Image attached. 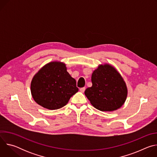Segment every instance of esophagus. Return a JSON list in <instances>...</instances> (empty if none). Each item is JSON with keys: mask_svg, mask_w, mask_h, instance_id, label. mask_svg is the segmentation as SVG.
<instances>
[{"mask_svg": "<svg viewBox=\"0 0 157 157\" xmlns=\"http://www.w3.org/2000/svg\"><path fill=\"white\" fill-rule=\"evenodd\" d=\"M85 89H86V88H85V87H81V88H80V91L81 92V93H84V91H85Z\"/></svg>", "mask_w": 157, "mask_h": 157, "instance_id": "34e87169", "label": "esophagus"}]
</instances>
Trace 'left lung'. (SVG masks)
Instances as JSON below:
<instances>
[{"mask_svg":"<svg viewBox=\"0 0 157 157\" xmlns=\"http://www.w3.org/2000/svg\"><path fill=\"white\" fill-rule=\"evenodd\" d=\"M93 86L84 91L91 104L101 111H113L125 102L127 89L119 72L110 64H100L91 76Z\"/></svg>","mask_w":157,"mask_h":157,"instance_id":"8db88e82","label":"left lung"}]
</instances>
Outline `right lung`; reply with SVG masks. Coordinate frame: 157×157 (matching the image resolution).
Wrapping results in <instances>:
<instances>
[{
	"mask_svg": "<svg viewBox=\"0 0 157 157\" xmlns=\"http://www.w3.org/2000/svg\"><path fill=\"white\" fill-rule=\"evenodd\" d=\"M78 91L76 80L67 71L66 64L59 61L44 65L31 82V93L34 101L50 110L63 107Z\"/></svg>",
	"mask_w": 157,
	"mask_h": 157,
	"instance_id": "add662e5",
	"label": "right lung"
}]
</instances>
